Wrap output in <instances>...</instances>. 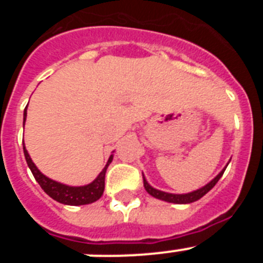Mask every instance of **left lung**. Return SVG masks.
Returning a JSON list of instances; mask_svg holds the SVG:
<instances>
[{"label": "left lung", "mask_w": 263, "mask_h": 263, "mask_svg": "<svg viewBox=\"0 0 263 263\" xmlns=\"http://www.w3.org/2000/svg\"><path fill=\"white\" fill-rule=\"evenodd\" d=\"M225 168H227V167H225ZM225 168L222 170L221 173L218 174L215 179H212L208 184L199 188V190H196V191L188 192V194H168V192L159 191V190H157V188L152 187V185L148 184L147 180L145 179V176H143V187H145V190L147 191V194L157 197V199H159V200H163V201H167V203H174V204H190L199 200V199H201L206 192H210L211 190L215 187L216 183L220 180V178H221L222 174H224Z\"/></svg>", "instance_id": "1"}]
</instances>
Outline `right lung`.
Listing matches in <instances>:
<instances>
[{
	"mask_svg": "<svg viewBox=\"0 0 263 263\" xmlns=\"http://www.w3.org/2000/svg\"><path fill=\"white\" fill-rule=\"evenodd\" d=\"M26 109L23 111V126H25V121H26ZM23 153H25L27 166L31 170V173L34 175V178H35V180L39 183L42 190L48 196L52 197L53 200L59 201L62 204H66V205H85V204L95 203V201L99 200L100 197L103 196L104 188H105V173L108 166L111 163V160H113V155L109 157L105 167H104L103 171L99 174V176L95 179L93 182L87 185H80V187H71V185H66L59 182H55L52 179L43 175L31 160L25 145H23Z\"/></svg>",
	"mask_w": 263,
	"mask_h": 263,
	"instance_id": "1",
	"label": "right lung"
}]
</instances>
